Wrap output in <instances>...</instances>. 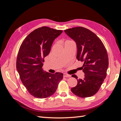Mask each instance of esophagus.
<instances>
[{
    "label": "esophagus",
    "instance_id": "obj_1",
    "mask_svg": "<svg viewBox=\"0 0 121 121\" xmlns=\"http://www.w3.org/2000/svg\"><path fill=\"white\" fill-rule=\"evenodd\" d=\"M71 75H69V74H66V73H64V77H70Z\"/></svg>",
    "mask_w": 121,
    "mask_h": 121
}]
</instances>
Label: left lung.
Wrapping results in <instances>:
<instances>
[{"instance_id":"1","label":"left lung","mask_w":121,"mask_h":121,"mask_svg":"<svg viewBox=\"0 0 121 121\" xmlns=\"http://www.w3.org/2000/svg\"><path fill=\"white\" fill-rule=\"evenodd\" d=\"M65 32L76 43L77 58L84 62L81 69L85 77L78 79L76 75L72 76L78 81L76 86L71 88L72 92L82 98L92 96L98 92L107 76L108 66L107 50L99 38L89 29L77 27Z\"/></svg>"}]
</instances>
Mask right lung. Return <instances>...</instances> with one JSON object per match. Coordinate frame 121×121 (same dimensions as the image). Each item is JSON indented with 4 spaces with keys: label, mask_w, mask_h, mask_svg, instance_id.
<instances>
[{
    "label": "right lung",
    "mask_w": 121,
    "mask_h": 121,
    "mask_svg": "<svg viewBox=\"0 0 121 121\" xmlns=\"http://www.w3.org/2000/svg\"><path fill=\"white\" fill-rule=\"evenodd\" d=\"M63 32L42 27L30 33L24 40L17 58L16 67L22 82L31 95L45 98L53 94L63 74L46 72L42 69L54 40Z\"/></svg>",
    "instance_id": "add662e5"
}]
</instances>
